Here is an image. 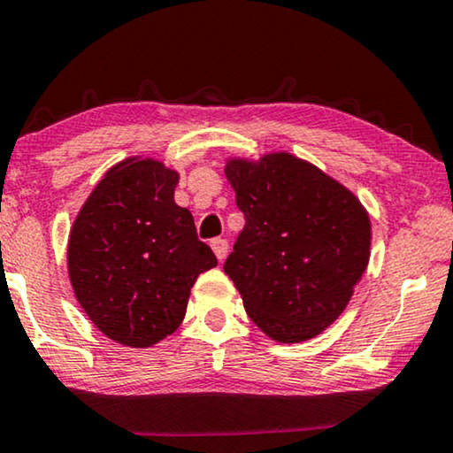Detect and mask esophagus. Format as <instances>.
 <instances>
[{"label": "esophagus", "instance_id": "1", "mask_svg": "<svg viewBox=\"0 0 453 453\" xmlns=\"http://www.w3.org/2000/svg\"><path fill=\"white\" fill-rule=\"evenodd\" d=\"M211 248H213V252H215V257H218V260H224L226 257H227V240H224V238H215V240H211Z\"/></svg>", "mask_w": 453, "mask_h": 453}]
</instances>
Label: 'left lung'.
Returning <instances> with one entry per match:
<instances>
[{
	"mask_svg": "<svg viewBox=\"0 0 453 453\" xmlns=\"http://www.w3.org/2000/svg\"><path fill=\"white\" fill-rule=\"evenodd\" d=\"M226 176L246 219L226 275L266 336L314 339L342 314L367 269V211L351 190L291 154L229 160Z\"/></svg>",
	"mask_w": 453,
	"mask_h": 453,
	"instance_id": "obj_1",
	"label": "left lung"
}]
</instances>
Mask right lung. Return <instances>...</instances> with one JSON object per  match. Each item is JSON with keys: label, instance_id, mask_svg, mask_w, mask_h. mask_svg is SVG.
I'll use <instances>...</instances> for the list:
<instances>
[{"label": "right lung", "instance_id": "obj_1", "mask_svg": "<svg viewBox=\"0 0 453 453\" xmlns=\"http://www.w3.org/2000/svg\"><path fill=\"white\" fill-rule=\"evenodd\" d=\"M178 172L129 157L104 174L73 221L69 281L100 333L145 349L180 326L196 277L218 258L174 203Z\"/></svg>", "mask_w": 453, "mask_h": 453}]
</instances>
